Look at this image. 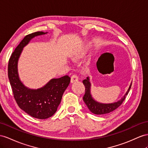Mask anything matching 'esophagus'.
Listing matches in <instances>:
<instances>
[{
	"mask_svg": "<svg viewBox=\"0 0 148 148\" xmlns=\"http://www.w3.org/2000/svg\"><path fill=\"white\" fill-rule=\"evenodd\" d=\"M79 80V78H78V77L76 75H72V77H71V82H72V83H73V82H76V81H77Z\"/></svg>",
	"mask_w": 148,
	"mask_h": 148,
	"instance_id": "34e87169",
	"label": "esophagus"
}]
</instances>
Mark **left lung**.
<instances>
[{
	"instance_id": "8db88e82",
	"label": "left lung",
	"mask_w": 148,
	"mask_h": 148,
	"mask_svg": "<svg viewBox=\"0 0 148 148\" xmlns=\"http://www.w3.org/2000/svg\"><path fill=\"white\" fill-rule=\"evenodd\" d=\"M82 82L85 86V94L83 96V101L88 106L89 111L97 115L106 114L114 111L115 109L120 106V105L123 103V102L126 98V96L127 95L132 85V83H131L126 93L120 100L114 103L104 104L99 103L92 98L91 94H90V86L91 85H90V82L89 81V77H88L84 80H83Z\"/></svg>"
}]
</instances>
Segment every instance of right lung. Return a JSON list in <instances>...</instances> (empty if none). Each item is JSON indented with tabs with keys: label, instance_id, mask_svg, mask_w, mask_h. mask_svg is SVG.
I'll use <instances>...</instances> for the list:
<instances>
[{
	"label": "right lung",
	"instance_id": "obj_1",
	"mask_svg": "<svg viewBox=\"0 0 148 148\" xmlns=\"http://www.w3.org/2000/svg\"><path fill=\"white\" fill-rule=\"evenodd\" d=\"M47 33L36 32L26 36L12 52L8 64V77L18 107L29 115L40 119L49 118L54 114L71 81L68 75H64L52 79L42 88L32 89L25 87L20 80L17 64L22 49L32 38Z\"/></svg>",
	"mask_w": 148,
	"mask_h": 148
}]
</instances>
